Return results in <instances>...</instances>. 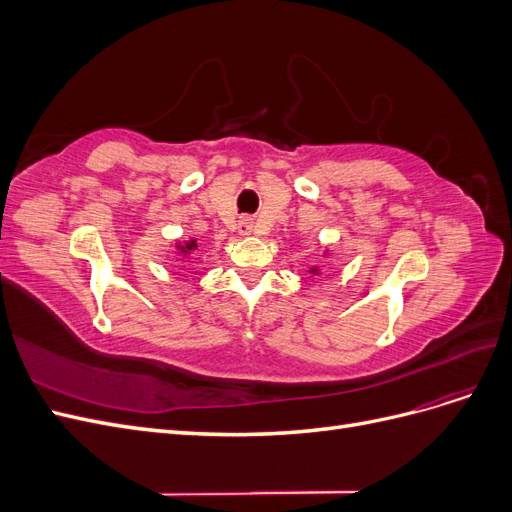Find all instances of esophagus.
Wrapping results in <instances>:
<instances>
[{"mask_svg": "<svg viewBox=\"0 0 512 512\" xmlns=\"http://www.w3.org/2000/svg\"><path fill=\"white\" fill-rule=\"evenodd\" d=\"M252 232H254V224H252V220H241L239 222V235L241 237H247V235H252Z\"/></svg>", "mask_w": 512, "mask_h": 512, "instance_id": "1", "label": "esophagus"}]
</instances>
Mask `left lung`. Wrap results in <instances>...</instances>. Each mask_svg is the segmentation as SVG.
<instances>
[{"label":"left lung","instance_id":"1","mask_svg":"<svg viewBox=\"0 0 512 512\" xmlns=\"http://www.w3.org/2000/svg\"><path fill=\"white\" fill-rule=\"evenodd\" d=\"M322 254H324V256H329V250H327V247H324V252H322ZM307 273L312 275V277H316V275H320L322 271H320V267H309V269H307Z\"/></svg>","mask_w":512,"mask_h":512}]
</instances>
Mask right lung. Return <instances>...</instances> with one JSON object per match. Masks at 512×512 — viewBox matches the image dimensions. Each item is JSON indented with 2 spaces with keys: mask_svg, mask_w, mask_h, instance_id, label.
Returning a JSON list of instances; mask_svg holds the SVG:
<instances>
[{
  "mask_svg": "<svg viewBox=\"0 0 512 512\" xmlns=\"http://www.w3.org/2000/svg\"><path fill=\"white\" fill-rule=\"evenodd\" d=\"M175 256H183V258H190V254H194L198 250V241L190 239V241H175Z\"/></svg>",
  "mask_w": 512,
  "mask_h": 512,
  "instance_id": "obj_1",
  "label": "right lung"
}]
</instances>
